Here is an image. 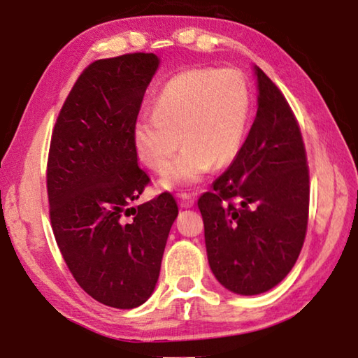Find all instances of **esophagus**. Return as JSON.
Returning a JSON list of instances; mask_svg holds the SVG:
<instances>
[{"mask_svg":"<svg viewBox=\"0 0 358 358\" xmlns=\"http://www.w3.org/2000/svg\"><path fill=\"white\" fill-rule=\"evenodd\" d=\"M194 206V199L191 197L189 194H181L180 197V207H183V209H189V207Z\"/></svg>","mask_w":358,"mask_h":358,"instance_id":"34e87169","label":"esophagus"}]
</instances>
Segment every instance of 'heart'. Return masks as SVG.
Masks as SVG:
<instances>
[{
  "mask_svg": "<svg viewBox=\"0 0 358 358\" xmlns=\"http://www.w3.org/2000/svg\"><path fill=\"white\" fill-rule=\"evenodd\" d=\"M249 110L250 88L243 72L186 69L164 85L154 99L152 114L136 119V152L149 169L164 172L181 143L185 149L159 186L173 189L196 185L213 167H227L238 157Z\"/></svg>",
  "mask_w": 358,
  "mask_h": 358,
  "instance_id": "b5f03b06",
  "label": "heart"
}]
</instances>
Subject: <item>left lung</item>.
Wrapping results in <instances>:
<instances>
[{
	"label": "left lung",
	"mask_w": 358,
	"mask_h": 358,
	"mask_svg": "<svg viewBox=\"0 0 358 358\" xmlns=\"http://www.w3.org/2000/svg\"><path fill=\"white\" fill-rule=\"evenodd\" d=\"M257 114L238 157L199 201L207 259L228 291L265 292L286 278L308 220V167L297 120L276 85L254 66Z\"/></svg>",
	"instance_id": "1"
}]
</instances>
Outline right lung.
<instances>
[{
	"label": "right lung",
	"instance_id": "add662e5",
	"mask_svg": "<svg viewBox=\"0 0 358 358\" xmlns=\"http://www.w3.org/2000/svg\"><path fill=\"white\" fill-rule=\"evenodd\" d=\"M159 64L152 52L90 64L51 138L46 185L56 243L80 287L114 308L151 297L178 215L170 193L131 207L149 183L138 167L133 127Z\"/></svg>",
	"mask_w": 358,
	"mask_h": 358
}]
</instances>
